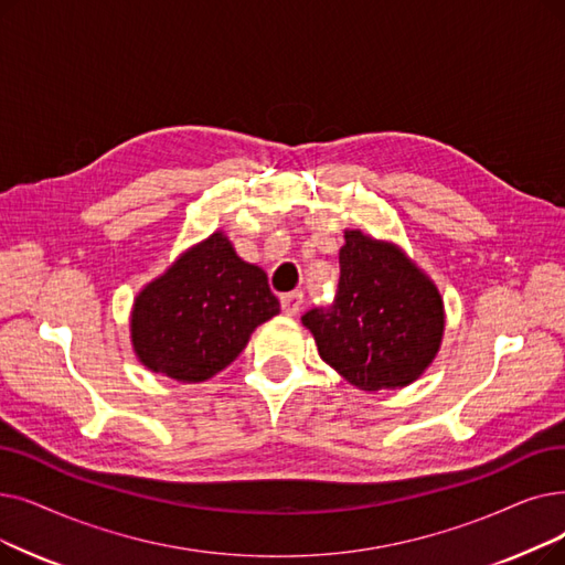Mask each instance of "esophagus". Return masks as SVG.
Listing matches in <instances>:
<instances>
[{"label": "esophagus", "instance_id": "esophagus-1", "mask_svg": "<svg viewBox=\"0 0 565 565\" xmlns=\"http://www.w3.org/2000/svg\"><path fill=\"white\" fill-rule=\"evenodd\" d=\"M305 305V296L302 290H292V292H286V296H281V309L288 313V316H296Z\"/></svg>", "mask_w": 565, "mask_h": 565}]
</instances>
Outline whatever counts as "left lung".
Segmentation results:
<instances>
[{"label":"left lung","instance_id":"obj_1","mask_svg":"<svg viewBox=\"0 0 565 565\" xmlns=\"http://www.w3.org/2000/svg\"><path fill=\"white\" fill-rule=\"evenodd\" d=\"M330 309L302 316L321 358L351 385L379 392L418 381L434 362L446 313L434 281L397 244L343 231Z\"/></svg>","mask_w":565,"mask_h":565}]
</instances>
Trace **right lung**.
Listing matches in <instances>:
<instances>
[{
	"label": "right lung",
	"instance_id": "right-lung-1",
	"mask_svg": "<svg viewBox=\"0 0 565 565\" xmlns=\"http://www.w3.org/2000/svg\"><path fill=\"white\" fill-rule=\"evenodd\" d=\"M277 313L267 275L216 231L138 292L131 343L150 372L201 383L228 366L252 332Z\"/></svg>",
	"mask_w": 565,
	"mask_h": 565
}]
</instances>
